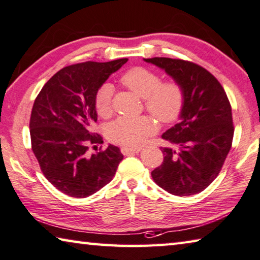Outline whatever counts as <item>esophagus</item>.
<instances>
[{"mask_svg": "<svg viewBox=\"0 0 260 260\" xmlns=\"http://www.w3.org/2000/svg\"><path fill=\"white\" fill-rule=\"evenodd\" d=\"M140 150H141L140 148H126V147L121 148V152L123 155H134V154H138Z\"/></svg>", "mask_w": 260, "mask_h": 260, "instance_id": "esophagus-1", "label": "esophagus"}]
</instances>
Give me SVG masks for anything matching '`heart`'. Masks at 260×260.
<instances>
[{
    "mask_svg": "<svg viewBox=\"0 0 260 260\" xmlns=\"http://www.w3.org/2000/svg\"><path fill=\"white\" fill-rule=\"evenodd\" d=\"M120 83L143 98L145 108L162 123L178 119L185 104V90L177 80L162 81L157 72L146 67H133L120 77ZM113 88L102 84L94 94V109L103 118L112 114ZM155 132V123L148 115L137 118L121 117L108 127L110 141L126 147H138Z\"/></svg>",
    "mask_w": 260,
    "mask_h": 260,
    "instance_id": "obj_1",
    "label": "heart"
}]
</instances>
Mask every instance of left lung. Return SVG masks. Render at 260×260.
Masks as SVG:
<instances>
[{
    "instance_id": "left-lung-1",
    "label": "left lung",
    "mask_w": 260,
    "mask_h": 260,
    "mask_svg": "<svg viewBox=\"0 0 260 260\" xmlns=\"http://www.w3.org/2000/svg\"><path fill=\"white\" fill-rule=\"evenodd\" d=\"M145 61L164 69L185 90L180 121L162 135L177 148H162L163 162L151 171V177L174 196L197 194L220 174L232 148L230 102L216 77L199 64L170 57Z\"/></svg>"
}]
</instances>
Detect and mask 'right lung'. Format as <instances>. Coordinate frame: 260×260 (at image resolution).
Wrapping results in <instances>:
<instances>
[{
	"label": "right lung",
	"instance_id": "add662e5",
	"mask_svg": "<svg viewBox=\"0 0 260 260\" xmlns=\"http://www.w3.org/2000/svg\"><path fill=\"white\" fill-rule=\"evenodd\" d=\"M128 59L67 66L54 74L37 96L30 118L31 147L40 170L53 186L73 198H86L112 180L123 158L109 146L89 154V145L103 143L92 133L97 121V89Z\"/></svg>",
	"mask_w": 260,
	"mask_h": 260
}]
</instances>
